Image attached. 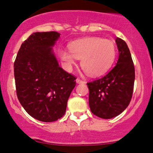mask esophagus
I'll use <instances>...</instances> for the list:
<instances>
[{
    "instance_id": "1",
    "label": "esophagus",
    "mask_w": 153,
    "mask_h": 153,
    "mask_svg": "<svg viewBox=\"0 0 153 153\" xmlns=\"http://www.w3.org/2000/svg\"><path fill=\"white\" fill-rule=\"evenodd\" d=\"M76 82L78 84H81V83H84V81H82V80H80V79L77 78L76 79Z\"/></svg>"
}]
</instances>
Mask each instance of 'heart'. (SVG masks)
Wrapping results in <instances>:
<instances>
[{"label": "heart", "mask_w": 153, "mask_h": 153, "mask_svg": "<svg viewBox=\"0 0 153 153\" xmlns=\"http://www.w3.org/2000/svg\"><path fill=\"white\" fill-rule=\"evenodd\" d=\"M71 52L59 51L61 59L68 68L81 59V67L90 76L97 77L104 74L114 62V44L108 39L93 36L78 39L70 44Z\"/></svg>", "instance_id": "b5f03b06"}]
</instances>
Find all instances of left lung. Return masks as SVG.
Listing matches in <instances>:
<instances>
[{"mask_svg": "<svg viewBox=\"0 0 153 153\" xmlns=\"http://www.w3.org/2000/svg\"><path fill=\"white\" fill-rule=\"evenodd\" d=\"M119 58L114 68L103 78L88 82L89 106L94 115L111 119L130 103L135 79L134 67L127 43L117 37Z\"/></svg>", "mask_w": 153, "mask_h": 153, "instance_id": "1", "label": "left lung"}]
</instances>
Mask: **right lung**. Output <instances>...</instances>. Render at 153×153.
<instances>
[{
    "instance_id": "add662e5",
    "label": "right lung",
    "mask_w": 153,
    "mask_h": 153,
    "mask_svg": "<svg viewBox=\"0 0 153 153\" xmlns=\"http://www.w3.org/2000/svg\"><path fill=\"white\" fill-rule=\"evenodd\" d=\"M57 31L35 32L24 42L14 62L19 102L33 118L52 122L65 114L76 78L59 65L53 47Z\"/></svg>"
}]
</instances>
